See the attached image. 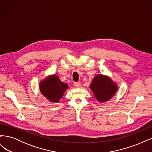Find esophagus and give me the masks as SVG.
Returning a JSON list of instances; mask_svg holds the SVG:
<instances>
[{
	"label": "esophagus",
	"mask_w": 152,
	"mask_h": 152,
	"mask_svg": "<svg viewBox=\"0 0 152 152\" xmlns=\"http://www.w3.org/2000/svg\"><path fill=\"white\" fill-rule=\"evenodd\" d=\"M73 85H74V86L75 87H80V82H75L74 83H73Z\"/></svg>",
	"instance_id": "obj_1"
}]
</instances>
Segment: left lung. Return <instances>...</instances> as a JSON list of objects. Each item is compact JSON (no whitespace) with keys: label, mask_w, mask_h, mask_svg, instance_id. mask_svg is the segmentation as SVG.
Here are the masks:
<instances>
[{"label":"left lung","mask_w":152,"mask_h":152,"mask_svg":"<svg viewBox=\"0 0 152 152\" xmlns=\"http://www.w3.org/2000/svg\"><path fill=\"white\" fill-rule=\"evenodd\" d=\"M90 88L99 102H104L112 98L117 92L118 87L109 77L98 75L94 78Z\"/></svg>","instance_id":"obj_1"}]
</instances>
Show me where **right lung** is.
Listing matches in <instances>:
<instances>
[{
    "label": "right lung",
    "instance_id": "add662e5",
    "mask_svg": "<svg viewBox=\"0 0 152 152\" xmlns=\"http://www.w3.org/2000/svg\"><path fill=\"white\" fill-rule=\"evenodd\" d=\"M67 89L68 85L62 82L55 75L48 77L40 83L41 93L50 102H58Z\"/></svg>",
    "mask_w": 152,
    "mask_h": 152
}]
</instances>
